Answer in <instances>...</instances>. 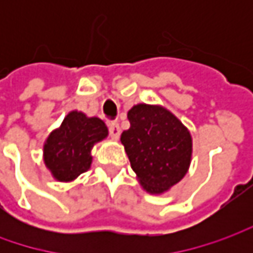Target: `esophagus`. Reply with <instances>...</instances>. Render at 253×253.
<instances>
[{"label": "esophagus", "instance_id": "34e87169", "mask_svg": "<svg viewBox=\"0 0 253 253\" xmlns=\"http://www.w3.org/2000/svg\"><path fill=\"white\" fill-rule=\"evenodd\" d=\"M120 135H121V128H120V125H118L117 122H111V124H110V136H111L112 139H118Z\"/></svg>", "mask_w": 253, "mask_h": 253}]
</instances>
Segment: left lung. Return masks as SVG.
Wrapping results in <instances>:
<instances>
[{"instance_id":"1","label":"left lung","mask_w":253,"mask_h":253,"mask_svg":"<svg viewBox=\"0 0 253 253\" xmlns=\"http://www.w3.org/2000/svg\"><path fill=\"white\" fill-rule=\"evenodd\" d=\"M129 129L122 132L132 170L145 191L161 196L189 171L193 138L189 128L159 104H136L128 111Z\"/></svg>"}]
</instances>
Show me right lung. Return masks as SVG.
<instances>
[{
  "instance_id": "obj_1",
  "label": "right lung",
  "mask_w": 253,
  "mask_h": 253,
  "mask_svg": "<svg viewBox=\"0 0 253 253\" xmlns=\"http://www.w3.org/2000/svg\"><path fill=\"white\" fill-rule=\"evenodd\" d=\"M108 136V128L98 117L73 110L43 143V162L52 177L70 183L91 168V149Z\"/></svg>"
}]
</instances>
